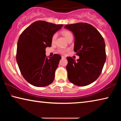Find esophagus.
Wrapping results in <instances>:
<instances>
[{
    "label": "esophagus",
    "mask_w": 121,
    "mask_h": 121,
    "mask_svg": "<svg viewBox=\"0 0 121 121\" xmlns=\"http://www.w3.org/2000/svg\"><path fill=\"white\" fill-rule=\"evenodd\" d=\"M61 58H62V59H65V56H61Z\"/></svg>",
    "instance_id": "obj_1"
}]
</instances>
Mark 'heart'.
<instances>
[{
	"label": "heart",
	"mask_w": 121,
	"mask_h": 121,
	"mask_svg": "<svg viewBox=\"0 0 121 121\" xmlns=\"http://www.w3.org/2000/svg\"><path fill=\"white\" fill-rule=\"evenodd\" d=\"M62 34L63 35V36H64L65 37V39L68 40L69 39V38H70L71 37H73V34L70 31H68V30H63L62 31ZM56 34H54L53 35V36L52 37V42H54L55 40H56ZM66 50H65V49H63V48H59L58 50V52L60 53H65V52H66Z\"/></svg>",
	"instance_id": "1"
}]
</instances>
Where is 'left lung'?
I'll use <instances>...</instances> for the list:
<instances>
[{
    "label": "left lung",
    "instance_id": "8db88e82",
    "mask_svg": "<svg viewBox=\"0 0 121 121\" xmlns=\"http://www.w3.org/2000/svg\"><path fill=\"white\" fill-rule=\"evenodd\" d=\"M65 28L73 34V50L79 56L77 61L67 57L69 81L79 86L89 85L99 77L105 63V41L97 29L90 24H71Z\"/></svg>",
    "mask_w": 121,
    "mask_h": 121
}]
</instances>
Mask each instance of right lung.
Segmentation results:
<instances>
[{
  "instance_id": "add662e5",
  "label": "right lung",
  "mask_w": 121,
  "mask_h": 121,
  "mask_svg": "<svg viewBox=\"0 0 121 121\" xmlns=\"http://www.w3.org/2000/svg\"><path fill=\"white\" fill-rule=\"evenodd\" d=\"M62 26L37 21L30 24L20 36L16 61L22 76L30 84L44 87L54 81L55 71L61 57L54 54L48 58L45 48L51 46L53 35Z\"/></svg>"
}]
</instances>
